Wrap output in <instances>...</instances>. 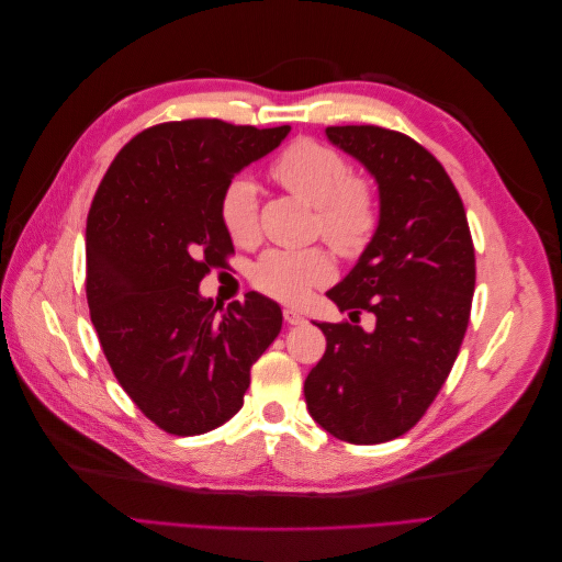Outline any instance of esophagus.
<instances>
[{
  "mask_svg": "<svg viewBox=\"0 0 562 562\" xmlns=\"http://www.w3.org/2000/svg\"><path fill=\"white\" fill-rule=\"evenodd\" d=\"M283 318H285L288 326H302V323H304V316L295 310H283Z\"/></svg>",
  "mask_w": 562,
  "mask_h": 562,
  "instance_id": "esophagus-1",
  "label": "esophagus"
}]
</instances>
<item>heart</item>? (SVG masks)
I'll return each mask as SVG.
<instances>
[{
    "label": "heart",
    "instance_id": "obj_1",
    "mask_svg": "<svg viewBox=\"0 0 562 562\" xmlns=\"http://www.w3.org/2000/svg\"><path fill=\"white\" fill-rule=\"evenodd\" d=\"M271 176L288 192L314 206V232L337 252L356 258L380 227L378 196L372 187L353 176L345 155L312 138L288 145L271 166ZM220 220L236 246L260 239L258 187L248 176H234L220 194ZM335 279L328 250H267L250 269V283L260 293L285 304L307 302L316 288Z\"/></svg>",
    "mask_w": 562,
    "mask_h": 562
}]
</instances>
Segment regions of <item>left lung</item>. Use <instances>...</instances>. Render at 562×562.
I'll use <instances>...</instances> for the list:
<instances>
[{"label": "left lung", "instance_id": "left-lung-1", "mask_svg": "<svg viewBox=\"0 0 562 562\" xmlns=\"http://www.w3.org/2000/svg\"><path fill=\"white\" fill-rule=\"evenodd\" d=\"M333 145L380 184V227L328 297L349 321L316 323L326 353L304 380L312 417L335 438L378 446L411 431L446 384L471 316L475 250L446 168L411 135L382 126H328Z\"/></svg>", "mask_w": 562, "mask_h": 562}]
</instances>
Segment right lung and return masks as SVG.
I'll return each instance as SVG.
<instances>
[{
  "mask_svg": "<svg viewBox=\"0 0 562 562\" xmlns=\"http://www.w3.org/2000/svg\"><path fill=\"white\" fill-rule=\"evenodd\" d=\"M291 126L182 119L128 140L87 217V300L116 382L166 434H206L241 411L250 368L281 333L258 293L217 314L201 279L234 252L220 194Z\"/></svg>",
  "mask_w": 562,
  "mask_h": 562,
  "instance_id": "right-lung-1",
  "label": "right lung"
}]
</instances>
